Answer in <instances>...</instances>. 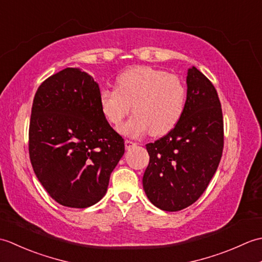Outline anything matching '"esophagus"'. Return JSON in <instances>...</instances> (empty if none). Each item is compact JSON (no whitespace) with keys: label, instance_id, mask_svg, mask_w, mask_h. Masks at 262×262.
Wrapping results in <instances>:
<instances>
[{"label":"esophagus","instance_id":"obj_1","mask_svg":"<svg viewBox=\"0 0 262 262\" xmlns=\"http://www.w3.org/2000/svg\"><path fill=\"white\" fill-rule=\"evenodd\" d=\"M125 146H126V148H127V149H130L132 147L136 146V143H135V142H132V141H128V140H126V141H125Z\"/></svg>","mask_w":262,"mask_h":262}]
</instances>
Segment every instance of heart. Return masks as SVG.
I'll return each instance as SVG.
<instances>
[{
    "mask_svg": "<svg viewBox=\"0 0 262 262\" xmlns=\"http://www.w3.org/2000/svg\"><path fill=\"white\" fill-rule=\"evenodd\" d=\"M187 90L174 74L148 66L122 72L116 80V89L100 92V108L114 126H119L129 115H134L120 127V133L140 137L149 130L161 136L173 129L186 108Z\"/></svg>",
    "mask_w": 262,
    "mask_h": 262,
    "instance_id": "b5f03b06",
    "label": "heart"
}]
</instances>
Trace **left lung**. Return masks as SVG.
I'll return each instance as SVG.
<instances>
[{"label": "left lung", "mask_w": 262, "mask_h": 262, "mask_svg": "<svg viewBox=\"0 0 262 262\" xmlns=\"http://www.w3.org/2000/svg\"><path fill=\"white\" fill-rule=\"evenodd\" d=\"M223 114L216 89L194 66L188 69L182 118L168 134L146 144L149 163L143 188L154 206L178 211L207 188L223 153Z\"/></svg>", "instance_id": "8db88e82"}]
</instances>
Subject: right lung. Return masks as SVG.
Masks as SVG:
<instances>
[{
  "mask_svg": "<svg viewBox=\"0 0 262 262\" xmlns=\"http://www.w3.org/2000/svg\"><path fill=\"white\" fill-rule=\"evenodd\" d=\"M124 153V138L103 116L91 75L68 68L41 83L31 109L29 155L54 200L72 208L97 204Z\"/></svg>",
  "mask_w": 262,
  "mask_h": 262,
  "instance_id": "1",
  "label": "right lung"
}]
</instances>
